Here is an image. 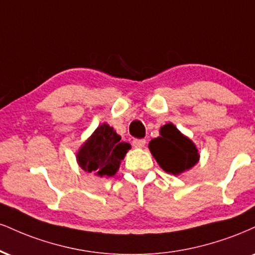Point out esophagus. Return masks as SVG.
<instances>
[{"mask_svg": "<svg viewBox=\"0 0 255 255\" xmlns=\"http://www.w3.org/2000/svg\"><path fill=\"white\" fill-rule=\"evenodd\" d=\"M146 145V140L145 139H135L133 140V146L135 148H142L143 146Z\"/></svg>", "mask_w": 255, "mask_h": 255, "instance_id": "1", "label": "esophagus"}]
</instances>
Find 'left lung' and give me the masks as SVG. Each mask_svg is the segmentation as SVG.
Masks as SVG:
<instances>
[{"mask_svg":"<svg viewBox=\"0 0 255 255\" xmlns=\"http://www.w3.org/2000/svg\"><path fill=\"white\" fill-rule=\"evenodd\" d=\"M152 155L165 172L179 176L197 164L199 153L191 139L171 122L164 125L159 130V136L148 143Z\"/></svg>","mask_w":255,"mask_h":255,"instance_id":"1","label":"left lung"}]
</instances>
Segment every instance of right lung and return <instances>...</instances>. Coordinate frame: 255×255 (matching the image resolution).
<instances>
[{"mask_svg":"<svg viewBox=\"0 0 255 255\" xmlns=\"http://www.w3.org/2000/svg\"><path fill=\"white\" fill-rule=\"evenodd\" d=\"M130 145L121 140L114 128L104 122L95 129L76 153L79 167L97 177H114Z\"/></svg>","mask_w":255,"mask_h":255,"instance_id":"right-lung-1","label":"right lung"}]
</instances>
